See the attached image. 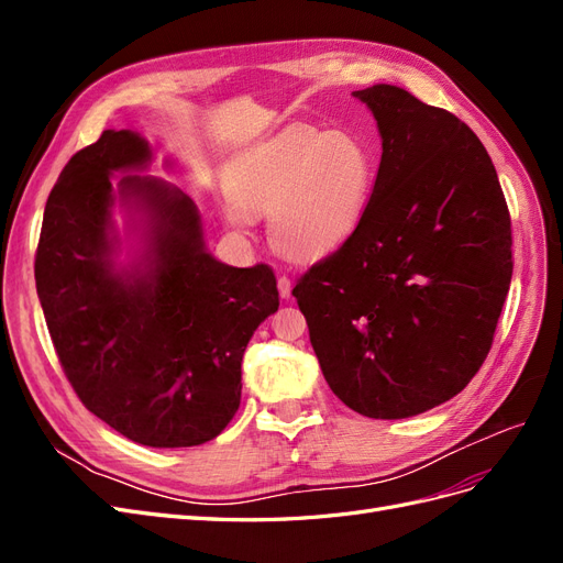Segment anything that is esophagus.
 Listing matches in <instances>:
<instances>
[{
  "label": "esophagus",
  "instance_id": "1",
  "mask_svg": "<svg viewBox=\"0 0 563 563\" xmlns=\"http://www.w3.org/2000/svg\"><path fill=\"white\" fill-rule=\"evenodd\" d=\"M277 288H279V296H282L284 300L291 298V288H294L291 279H288V277H279V282H277Z\"/></svg>",
  "mask_w": 563,
  "mask_h": 563
}]
</instances>
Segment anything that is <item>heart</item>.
Returning <instances> with one entry per match:
<instances>
[{
  "instance_id": "1",
  "label": "heart",
  "mask_w": 563,
  "mask_h": 563,
  "mask_svg": "<svg viewBox=\"0 0 563 563\" xmlns=\"http://www.w3.org/2000/svg\"><path fill=\"white\" fill-rule=\"evenodd\" d=\"M378 164L350 131L294 129L246 147L225 166V220L249 228L269 216V244L294 263H317L343 246L368 209Z\"/></svg>"
}]
</instances>
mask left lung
<instances>
[{
    "mask_svg": "<svg viewBox=\"0 0 563 563\" xmlns=\"http://www.w3.org/2000/svg\"><path fill=\"white\" fill-rule=\"evenodd\" d=\"M383 157L350 240L294 288L333 395L397 420L453 399L484 364L512 282V230L474 131L406 89L352 91Z\"/></svg>",
    "mask_w": 563,
    "mask_h": 563,
    "instance_id": "obj_1",
    "label": "left lung"
}]
</instances>
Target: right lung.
<instances>
[{"mask_svg":"<svg viewBox=\"0 0 563 563\" xmlns=\"http://www.w3.org/2000/svg\"><path fill=\"white\" fill-rule=\"evenodd\" d=\"M150 164V143L129 129L103 131L65 164L44 209L37 296L65 376L93 416L135 444L199 446L240 408L244 350L279 291L267 265L216 261L197 203L143 176ZM114 173L128 176L112 184ZM117 206L134 236L126 264Z\"/></svg>","mask_w":563,"mask_h":563,"instance_id":"1","label":"right lung"}]
</instances>
